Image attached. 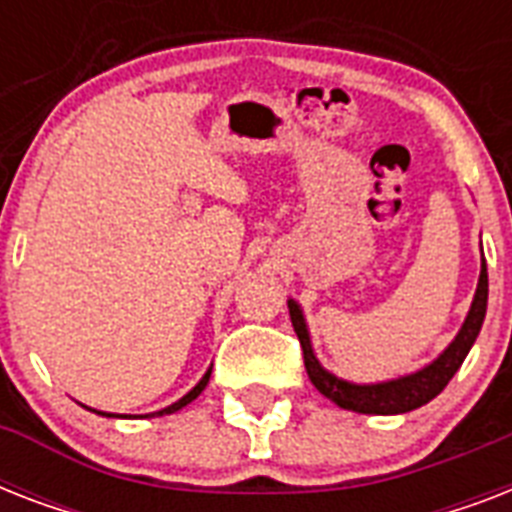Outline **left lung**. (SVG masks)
<instances>
[{
    "label": "left lung",
    "mask_w": 512,
    "mask_h": 512,
    "mask_svg": "<svg viewBox=\"0 0 512 512\" xmlns=\"http://www.w3.org/2000/svg\"><path fill=\"white\" fill-rule=\"evenodd\" d=\"M481 255H484V249H481ZM486 303H489V273H486V260H481V276H478V287L476 295H473V303H470V311L462 321L457 337L446 345L444 353H438V358H433L430 364H425L417 372L401 374V377H393V380L350 382L321 366V361L313 353L311 332H308V324H305L303 308L292 297L287 300L289 319H292V327L297 332V340L303 345L305 369H308L311 382L321 396L335 401L340 409H350V412L358 414H404L433 401L449 385V380L457 374V369H460L465 356L473 348V342L481 332V324H484Z\"/></svg>",
    "instance_id": "8db88e82"
}]
</instances>
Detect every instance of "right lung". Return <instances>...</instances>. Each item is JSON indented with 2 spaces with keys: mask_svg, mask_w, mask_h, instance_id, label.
<instances>
[{
  "mask_svg": "<svg viewBox=\"0 0 512 512\" xmlns=\"http://www.w3.org/2000/svg\"><path fill=\"white\" fill-rule=\"evenodd\" d=\"M209 374H212V366H209L207 372H204V377H201L199 382H196V385H193L191 390H188V393H185L183 398H177L175 404H170V406H164V409H159V412H151V414H140V417H162V414H172V412H180V409H183V406H188L193 401V398H199V393L204 388H207V382H209ZM87 409H90V406H87ZM90 412H95V414H103V417H127V414H111V412H98V409H90Z\"/></svg>",
  "mask_w": 512,
  "mask_h": 512,
  "instance_id": "right-lung-1",
  "label": "right lung"
}]
</instances>
